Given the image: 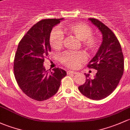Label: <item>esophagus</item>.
Returning <instances> with one entry per match:
<instances>
[{"label":"esophagus","mask_w":130,"mask_h":130,"mask_svg":"<svg viewBox=\"0 0 130 130\" xmlns=\"http://www.w3.org/2000/svg\"><path fill=\"white\" fill-rule=\"evenodd\" d=\"M67 73H68V74H77V72L73 71H68L67 72Z\"/></svg>","instance_id":"esophagus-1"}]
</instances>
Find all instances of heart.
<instances>
[{
	"instance_id": "obj_1",
	"label": "heart",
	"mask_w": 130,
	"mask_h": 130,
	"mask_svg": "<svg viewBox=\"0 0 130 130\" xmlns=\"http://www.w3.org/2000/svg\"><path fill=\"white\" fill-rule=\"evenodd\" d=\"M66 30L71 35L82 41L83 45L89 52L96 51L99 47L100 41L98 37L93 36V29L81 22H74L67 26ZM64 40V35L60 28L55 27L51 32L49 43L51 46L56 50L62 47ZM62 64L69 68H76L86 59V56L82 52L72 53L66 52L59 56Z\"/></svg>"
}]
</instances>
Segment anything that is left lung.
I'll list each match as a JSON object with an SVG mask.
<instances>
[{
    "mask_svg": "<svg viewBox=\"0 0 130 130\" xmlns=\"http://www.w3.org/2000/svg\"><path fill=\"white\" fill-rule=\"evenodd\" d=\"M89 21L101 32L103 41L88 67L97 70L91 79L85 74L86 82L78 87L81 94L93 100H100L111 94L118 85L124 72V57L121 45L110 29L94 18Z\"/></svg>",
    "mask_w": 130,
    "mask_h": 130,
    "instance_id": "1",
    "label": "left lung"
}]
</instances>
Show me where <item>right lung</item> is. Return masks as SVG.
<instances>
[{"label":"right lung","mask_w":130,"mask_h":130,"mask_svg":"<svg viewBox=\"0 0 130 130\" xmlns=\"http://www.w3.org/2000/svg\"><path fill=\"white\" fill-rule=\"evenodd\" d=\"M63 19H47L33 25L19 42L14 61L16 81L21 90L36 101L54 96L66 72L61 68L45 70L44 58L51 51L49 36L53 27Z\"/></svg>","instance_id":"add662e5"}]
</instances>
